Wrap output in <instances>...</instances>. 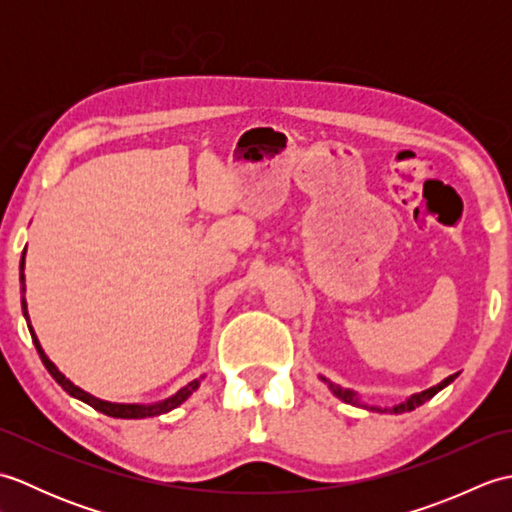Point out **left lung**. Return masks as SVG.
I'll list each match as a JSON object with an SVG mask.
<instances>
[{
	"label": "left lung",
	"mask_w": 512,
	"mask_h": 512,
	"mask_svg": "<svg viewBox=\"0 0 512 512\" xmlns=\"http://www.w3.org/2000/svg\"><path fill=\"white\" fill-rule=\"evenodd\" d=\"M325 385L330 387V391L332 394L336 396V398H341L343 402H347V405H358V407H367V409H374V411H380V413H385V411H389V413H405V411H413L416 407H420V405H424V402L427 400H431L433 396L438 394L440 389H444L447 385H451L455 378H458V374H451L449 378H444L442 383H438V385H433V387H429V389H424V391H420V394H413V396H409L405 402H400V405H394V407H369V405H363L361 402V398H358V394L354 389H345V387H341V385H336V383H330L328 378L325 376H319Z\"/></svg>",
	"instance_id": "obj_1"
}]
</instances>
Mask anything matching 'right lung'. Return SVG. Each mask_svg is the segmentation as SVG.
Wrapping results in <instances>:
<instances>
[{
  "label": "right lung",
  "mask_w": 512,
  "mask_h": 512,
  "mask_svg": "<svg viewBox=\"0 0 512 512\" xmlns=\"http://www.w3.org/2000/svg\"><path fill=\"white\" fill-rule=\"evenodd\" d=\"M24 257H26V250H24V255H21V264H19L21 310H24V317H26V321H28V330H30V334H32V343H35L37 352H39V356H41V361H43V365H46L50 376H52L54 380H57V383H59L65 391H68V394H70L72 398L83 400L85 405H90V407H94L96 411L105 413V416L125 418V420H140V418H154V416H160V413H167V411H171V409L180 407L182 402L187 400V398L193 394V391L200 387V380H202L204 376L191 380L189 385H184L180 391H176V394L165 398V400H160V402H154V405H136V402H110V400H101V398H96V396L88 394V391H83L81 387H76V385L72 383V380L65 378V376L59 372V369H57V365H54V363L50 361V358L46 356V352H43V347H41V343H39V339H37L35 330H32L30 317H28V303H26V299H24V292H26V277H24V264H26V262H24Z\"/></svg>",
  "instance_id": "1"
}]
</instances>
